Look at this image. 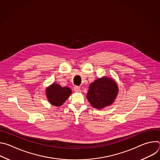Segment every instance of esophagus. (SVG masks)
Instances as JSON below:
<instances>
[{
	"mask_svg": "<svg viewBox=\"0 0 160 160\" xmlns=\"http://www.w3.org/2000/svg\"><path fill=\"white\" fill-rule=\"evenodd\" d=\"M74 90H75V92H81L80 88L79 87H78V86H75V87H74Z\"/></svg>",
	"mask_w": 160,
	"mask_h": 160,
	"instance_id": "1",
	"label": "esophagus"
}]
</instances>
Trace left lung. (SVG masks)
Here are the masks:
<instances>
[{
    "label": "left lung",
    "mask_w": 160,
    "mask_h": 160,
    "mask_svg": "<svg viewBox=\"0 0 160 160\" xmlns=\"http://www.w3.org/2000/svg\"><path fill=\"white\" fill-rule=\"evenodd\" d=\"M118 93V86L112 78L102 77L89 85L87 99L93 108L101 109L115 102Z\"/></svg>",
    "instance_id": "obj_1"
}]
</instances>
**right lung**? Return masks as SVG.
Segmentation results:
<instances>
[{
	"label": "right lung",
	"instance_id": "right-lung-1",
	"mask_svg": "<svg viewBox=\"0 0 160 160\" xmlns=\"http://www.w3.org/2000/svg\"><path fill=\"white\" fill-rule=\"evenodd\" d=\"M45 94L49 102L55 106H61L72 93V89L68 87H61L53 83L45 88Z\"/></svg>",
	"mask_w": 160,
	"mask_h": 160
}]
</instances>
